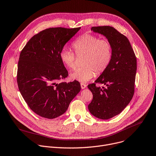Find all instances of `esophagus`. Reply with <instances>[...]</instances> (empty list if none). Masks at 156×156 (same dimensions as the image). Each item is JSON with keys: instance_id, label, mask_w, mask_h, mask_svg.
Wrapping results in <instances>:
<instances>
[{"instance_id": "obj_1", "label": "esophagus", "mask_w": 156, "mask_h": 156, "mask_svg": "<svg viewBox=\"0 0 156 156\" xmlns=\"http://www.w3.org/2000/svg\"><path fill=\"white\" fill-rule=\"evenodd\" d=\"M80 84H81V89H84L86 87H87V84H84V83H80Z\"/></svg>"}]
</instances>
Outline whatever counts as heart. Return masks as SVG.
I'll use <instances>...</instances> for the list:
<instances>
[{"label": "heart", "mask_w": 156, "mask_h": 156, "mask_svg": "<svg viewBox=\"0 0 156 156\" xmlns=\"http://www.w3.org/2000/svg\"><path fill=\"white\" fill-rule=\"evenodd\" d=\"M76 56L84 55L82 67L70 75L73 80L86 82L95 73L100 75L108 67L112 58V45L104 38L88 33L78 37L72 44ZM62 62L68 69L76 68V55L67 48H63L60 53Z\"/></svg>", "instance_id": "obj_1"}]
</instances>
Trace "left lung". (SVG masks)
I'll return each instance as SVG.
<instances>
[{"mask_svg":"<svg viewBox=\"0 0 156 156\" xmlns=\"http://www.w3.org/2000/svg\"><path fill=\"white\" fill-rule=\"evenodd\" d=\"M91 30L105 35L112 45V58L106 69L88 85L93 93L88 109L101 119L114 117L127 106L134 93L136 57L127 38L110 26L92 27ZM96 83L105 87H98Z\"/></svg>","mask_w":156,"mask_h":156,"instance_id":"8db88e82","label":"left lung"}]
</instances>
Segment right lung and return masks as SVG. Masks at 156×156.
<instances>
[{
    "label": "right lung",
    "mask_w": 156,
    "mask_h": 156,
    "mask_svg": "<svg viewBox=\"0 0 156 156\" xmlns=\"http://www.w3.org/2000/svg\"><path fill=\"white\" fill-rule=\"evenodd\" d=\"M80 27L49 28L33 36L22 50L17 75L19 91L37 115L57 118L81 90L78 81L59 82L68 75L60 53Z\"/></svg>",
    "instance_id": "obj_1"
}]
</instances>
